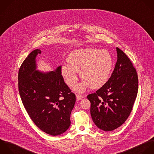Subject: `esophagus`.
Here are the masks:
<instances>
[{
  "instance_id": "obj_1",
  "label": "esophagus",
  "mask_w": 154,
  "mask_h": 154,
  "mask_svg": "<svg viewBox=\"0 0 154 154\" xmlns=\"http://www.w3.org/2000/svg\"><path fill=\"white\" fill-rule=\"evenodd\" d=\"M76 98L78 100H81L82 99L84 98V97L82 96V95H76Z\"/></svg>"
}]
</instances>
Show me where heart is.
I'll return each instance as SVG.
<instances>
[{"label": "heart", "instance_id": "1", "mask_svg": "<svg viewBox=\"0 0 154 154\" xmlns=\"http://www.w3.org/2000/svg\"><path fill=\"white\" fill-rule=\"evenodd\" d=\"M68 63L61 66L60 72L66 85L74 87L79 78L83 81L75 88L82 93L89 86L98 89L108 81L113 68V58L109 51L94 48L79 49L71 52L67 57Z\"/></svg>", "mask_w": 154, "mask_h": 154}]
</instances>
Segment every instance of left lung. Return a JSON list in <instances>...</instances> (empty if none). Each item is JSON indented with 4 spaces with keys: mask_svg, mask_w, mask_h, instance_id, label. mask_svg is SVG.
<instances>
[{
    "mask_svg": "<svg viewBox=\"0 0 154 154\" xmlns=\"http://www.w3.org/2000/svg\"><path fill=\"white\" fill-rule=\"evenodd\" d=\"M118 59L111 77L95 93L88 95L91 115L101 130L113 131L130 116L138 92V76L130 59L116 48Z\"/></svg>",
    "mask_w": 154,
    "mask_h": 154,
    "instance_id": "8db88e82",
    "label": "left lung"
}]
</instances>
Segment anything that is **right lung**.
Instances as JSON below:
<instances>
[{"instance_id": "right-lung-1", "label": "right lung", "mask_w": 154, "mask_h": 154, "mask_svg": "<svg viewBox=\"0 0 154 154\" xmlns=\"http://www.w3.org/2000/svg\"><path fill=\"white\" fill-rule=\"evenodd\" d=\"M41 50L32 51L18 71V91L24 107L34 124L51 136L65 133L71 124L70 116L75 95L64 82L61 66L54 71L38 70L36 57Z\"/></svg>"}]
</instances>
